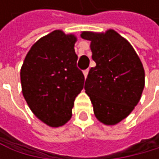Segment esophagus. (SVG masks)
<instances>
[{
    "label": "esophagus",
    "mask_w": 159,
    "mask_h": 159,
    "mask_svg": "<svg viewBox=\"0 0 159 159\" xmlns=\"http://www.w3.org/2000/svg\"><path fill=\"white\" fill-rule=\"evenodd\" d=\"M84 76H85V78H87V76H88V74H89V70H84Z\"/></svg>",
    "instance_id": "34e87169"
}]
</instances>
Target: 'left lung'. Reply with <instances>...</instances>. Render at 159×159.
I'll return each mask as SVG.
<instances>
[{"label":"left lung","instance_id":"left-lung-1","mask_svg":"<svg viewBox=\"0 0 159 159\" xmlns=\"http://www.w3.org/2000/svg\"><path fill=\"white\" fill-rule=\"evenodd\" d=\"M81 37L90 41L91 57L96 63L85 83L94 115L103 124L116 125L141 98L145 86L143 65L132 45L113 29L83 31Z\"/></svg>","mask_w":159,"mask_h":159}]
</instances>
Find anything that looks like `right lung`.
<instances>
[{"mask_svg": "<svg viewBox=\"0 0 159 159\" xmlns=\"http://www.w3.org/2000/svg\"><path fill=\"white\" fill-rule=\"evenodd\" d=\"M74 34L54 30L30 48L21 68L23 95L35 116L49 127L65 125L72 115L85 77L77 68Z\"/></svg>", "mask_w": 159, "mask_h": 159, "instance_id": "right-lung-1", "label": "right lung"}]
</instances>
